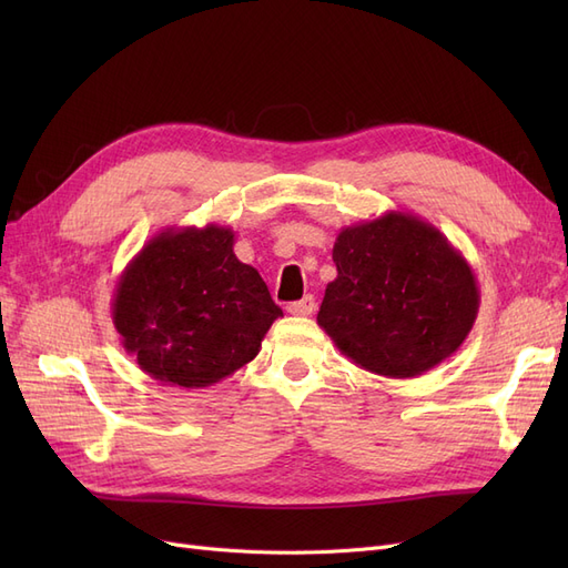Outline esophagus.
Wrapping results in <instances>:
<instances>
[{"mask_svg": "<svg viewBox=\"0 0 568 568\" xmlns=\"http://www.w3.org/2000/svg\"><path fill=\"white\" fill-rule=\"evenodd\" d=\"M286 311H288L291 315H301V317L313 315V313H315V298H313V296H303L301 301L288 303Z\"/></svg>", "mask_w": 568, "mask_h": 568, "instance_id": "1", "label": "esophagus"}]
</instances>
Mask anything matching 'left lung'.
Here are the masks:
<instances>
[{
  "mask_svg": "<svg viewBox=\"0 0 568 568\" xmlns=\"http://www.w3.org/2000/svg\"><path fill=\"white\" fill-rule=\"evenodd\" d=\"M317 324L357 367L409 379L448 359L478 315L471 265L432 222L388 211L343 227Z\"/></svg>",
  "mask_w": 568,
  "mask_h": 568,
  "instance_id": "obj_1",
  "label": "left lung"
}]
</instances>
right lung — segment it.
<instances>
[{"label":"right lung","mask_w":568,"mask_h":568,"mask_svg":"<svg viewBox=\"0 0 568 568\" xmlns=\"http://www.w3.org/2000/svg\"><path fill=\"white\" fill-rule=\"evenodd\" d=\"M111 317L136 365L168 386H213L261 351L282 317L232 227H165L120 274Z\"/></svg>","instance_id":"obj_1"}]
</instances>
